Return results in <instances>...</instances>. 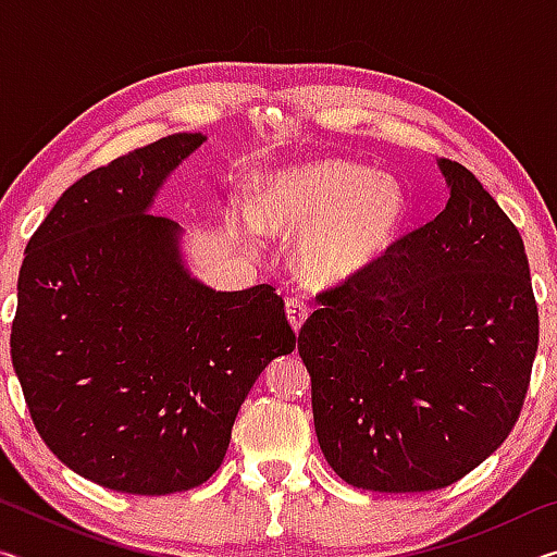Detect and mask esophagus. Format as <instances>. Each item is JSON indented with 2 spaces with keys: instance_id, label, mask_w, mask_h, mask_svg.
<instances>
[{
  "instance_id": "esophagus-1",
  "label": "esophagus",
  "mask_w": 557,
  "mask_h": 557,
  "mask_svg": "<svg viewBox=\"0 0 557 557\" xmlns=\"http://www.w3.org/2000/svg\"><path fill=\"white\" fill-rule=\"evenodd\" d=\"M285 307H287L289 326L295 329V332L299 334L301 324H305V322H307V317H309V307H307V301H305V299H299V297H287Z\"/></svg>"
}]
</instances>
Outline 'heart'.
<instances>
[{
    "label": "heart",
    "instance_id": "heart-1",
    "mask_svg": "<svg viewBox=\"0 0 557 557\" xmlns=\"http://www.w3.org/2000/svg\"><path fill=\"white\" fill-rule=\"evenodd\" d=\"M408 215L398 178L361 164L322 159L277 169L258 186L245 233L295 238L292 262L314 287L361 280L383 260Z\"/></svg>",
    "mask_w": 557,
    "mask_h": 557
}]
</instances>
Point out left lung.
<instances>
[{
    "instance_id": "obj_1",
    "label": "left lung",
    "mask_w": 557,
    "mask_h": 557,
    "mask_svg": "<svg viewBox=\"0 0 557 557\" xmlns=\"http://www.w3.org/2000/svg\"><path fill=\"white\" fill-rule=\"evenodd\" d=\"M437 166L445 211L361 280L322 292L297 338L319 447L371 492L445 488L494 455L539 351L521 235L469 169Z\"/></svg>"
}]
</instances>
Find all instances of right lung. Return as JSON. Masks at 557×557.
I'll use <instances>...</instances> for the list:
<instances>
[{
  "label": "right lung",
  "instance_id": "add662e5",
  "mask_svg": "<svg viewBox=\"0 0 557 557\" xmlns=\"http://www.w3.org/2000/svg\"><path fill=\"white\" fill-rule=\"evenodd\" d=\"M206 143L182 132L78 178L26 245L12 363L41 440L75 474L162 496L221 467L252 383L297 338L270 285L215 292L152 206Z\"/></svg>",
  "mask_w": 557,
  "mask_h": 557
}]
</instances>
